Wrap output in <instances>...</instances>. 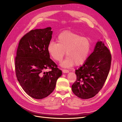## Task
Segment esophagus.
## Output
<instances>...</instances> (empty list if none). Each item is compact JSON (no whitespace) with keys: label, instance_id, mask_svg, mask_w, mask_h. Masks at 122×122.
Instances as JSON below:
<instances>
[{"label":"esophagus","instance_id":"34e87169","mask_svg":"<svg viewBox=\"0 0 122 122\" xmlns=\"http://www.w3.org/2000/svg\"><path fill=\"white\" fill-rule=\"evenodd\" d=\"M62 72H63L64 73H68L69 72V71L68 70H66V69H63L62 70Z\"/></svg>","mask_w":122,"mask_h":122}]
</instances>
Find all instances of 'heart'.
Returning a JSON list of instances; mask_svg holds the SVG:
<instances>
[{"label":"heart","mask_w":122,"mask_h":122,"mask_svg":"<svg viewBox=\"0 0 122 122\" xmlns=\"http://www.w3.org/2000/svg\"><path fill=\"white\" fill-rule=\"evenodd\" d=\"M58 43L51 41L47 50L54 60L61 62L66 54L67 57L62 62L63 67H71L75 64L80 66L84 63L91 51V42L89 39L78 34L66 31L59 35Z\"/></svg>","instance_id":"heart-1"}]
</instances>
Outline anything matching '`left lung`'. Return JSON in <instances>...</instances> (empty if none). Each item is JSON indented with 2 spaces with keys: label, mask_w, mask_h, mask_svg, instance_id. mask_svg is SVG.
Returning <instances> with one entry per match:
<instances>
[{
  "label": "left lung",
  "mask_w": 122,
  "mask_h": 122,
  "mask_svg": "<svg viewBox=\"0 0 122 122\" xmlns=\"http://www.w3.org/2000/svg\"><path fill=\"white\" fill-rule=\"evenodd\" d=\"M111 62L109 50L102 41L98 42L83 66L76 70L77 78L72 86L73 93L83 99L94 97L104 86Z\"/></svg>",
  "instance_id": "left-lung-1"
}]
</instances>
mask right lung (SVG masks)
<instances>
[{"label": "right lung", "instance_id": "right-lung-1", "mask_svg": "<svg viewBox=\"0 0 122 122\" xmlns=\"http://www.w3.org/2000/svg\"><path fill=\"white\" fill-rule=\"evenodd\" d=\"M51 27L31 30L20 40L15 60L17 78L29 96L41 99L54 91L62 74L50 58L47 46L52 38ZM47 68L51 70L45 71Z\"/></svg>", "mask_w": 122, "mask_h": 122}]
</instances>
